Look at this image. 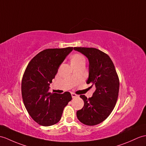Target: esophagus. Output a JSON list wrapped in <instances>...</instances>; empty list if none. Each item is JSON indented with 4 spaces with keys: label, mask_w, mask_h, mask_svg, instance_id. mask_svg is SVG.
<instances>
[{
    "label": "esophagus",
    "mask_w": 146,
    "mask_h": 146,
    "mask_svg": "<svg viewBox=\"0 0 146 146\" xmlns=\"http://www.w3.org/2000/svg\"><path fill=\"white\" fill-rule=\"evenodd\" d=\"M72 98H75L78 97V96L76 95V94L74 93H72Z\"/></svg>",
    "instance_id": "1"
}]
</instances>
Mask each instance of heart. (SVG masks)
I'll use <instances>...</instances> for the list:
<instances>
[{"label":"heart","mask_w":146,"mask_h":146,"mask_svg":"<svg viewBox=\"0 0 146 146\" xmlns=\"http://www.w3.org/2000/svg\"><path fill=\"white\" fill-rule=\"evenodd\" d=\"M80 62H84V56L81 54H74L71 58V63H77Z\"/></svg>","instance_id":"obj_1"}]
</instances>
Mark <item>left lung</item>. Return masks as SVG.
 <instances>
[{"label": "left lung", "mask_w": 146, "mask_h": 146, "mask_svg": "<svg viewBox=\"0 0 146 146\" xmlns=\"http://www.w3.org/2000/svg\"><path fill=\"white\" fill-rule=\"evenodd\" d=\"M75 51L85 56L89 62V76L87 84L96 87L92 97L80 98L84 106L76 112L81 123L94 126L102 123L110 116L116 105L119 89V81L110 57L94 48L74 47Z\"/></svg>", "instance_id": "1"}]
</instances>
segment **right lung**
Returning <instances> with one entry per match:
<instances>
[{
    "instance_id": "right-lung-1",
    "label": "right lung",
    "mask_w": 146,
    "mask_h": 146,
    "mask_svg": "<svg viewBox=\"0 0 146 146\" xmlns=\"http://www.w3.org/2000/svg\"><path fill=\"white\" fill-rule=\"evenodd\" d=\"M73 47L49 48L38 53L29 62L22 81L23 103L32 119L43 126L58 122L64 108L72 100L69 92H48L50 84Z\"/></svg>"
}]
</instances>
